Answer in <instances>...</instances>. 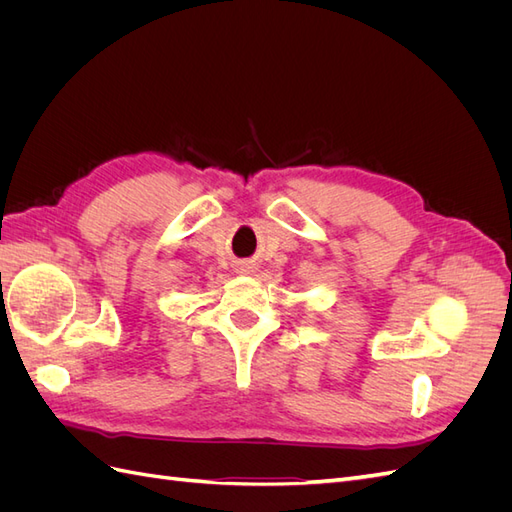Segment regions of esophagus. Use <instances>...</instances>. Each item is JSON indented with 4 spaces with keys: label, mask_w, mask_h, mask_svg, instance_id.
<instances>
[{
    "label": "esophagus",
    "mask_w": 512,
    "mask_h": 512,
    "mask_svg": "<svg viewBox=\"0 0 512 512\" xmlns=\"http://www.w3.org/2000/svg\"><path fill=\"white\" fill-rule=\"evenodd\" d=\"M239 271H241V273H250V271H252V267L247 265V262H241V265H239Z\"/></svg>",
    "instance_id": "34e87169"
}]
</instances>
